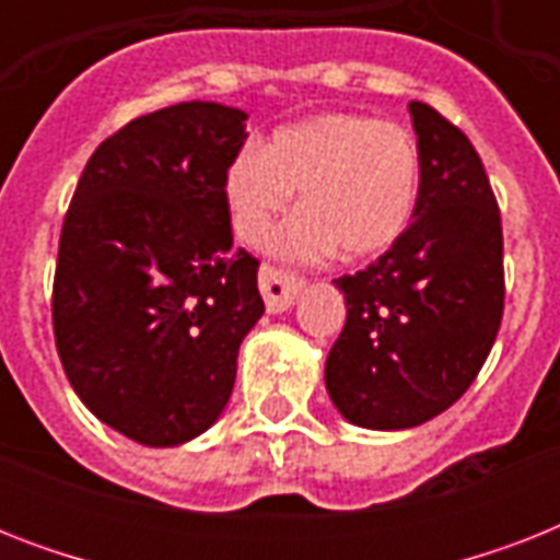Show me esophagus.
<instances>
[{
    "mask_svg": "<svg viewBox=\"0 0 560 560\" xmlns=\"http://www.w3.org/2000/svg\"><path fill=\"white\" fill-rule=\"evenodd\" d=\"M258 284H261L264 305L270 314H284L293 302H296L299 290L305 281L293 276V272L276 270V267H261L258 272Z\"/></svg>",
    "mask_w": 560,
    "mask_h": 560,
    "instance_id": "obj_1",
    "label": "esophagus"
}]
</instances>
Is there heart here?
Wrapping results in <instances>:
<instances>
[{
    "mask_svg": "<svg viewBox=\"0 0 560 560\" xmlns=\"http://www.w3.org/2000/svg\"><path fill=\"white\" fill-rule=\"evenodd\" d=\"M302 191V214L284 226L276 255L288 261L372 258L409 226L421 194L416 136L395 121L325 113L279 127L267 148L229 165L226 200L237 235L261 246Z\"/></svg>",
    "mask_w": 560,
    "mask_h": 560,
    "instance_id": "heart-1",
    "label": "heart"
}]
</instances>
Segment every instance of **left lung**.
Returning <instances> with one entry per match:
<instances>
[{
    "instance_id": "left-lung-1",
    "label": "left lung",
    "mask_w": 560,
    "mask_h": 560,
    "mask_svg": "<svg viewBox=\"0 0 560 560\" xmlns=\"http://www.w3.org/2000/svg\"><path fill=\"white\" fill-rule=\"evenodd\" d=\"M421 151L412 223L366 270L334 279L346 328L325 386L346 421L407 430L453 407L503 319V226L479 153L459 127L409 104Z\"/></svg>"
}]
</instances>
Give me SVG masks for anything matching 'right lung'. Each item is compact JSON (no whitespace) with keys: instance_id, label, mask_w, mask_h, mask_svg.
Segmentation results:
<instances>
[{"instance_id":"add662e5","label":"right lung","mask_w":560,"mask_h":560,"mask_svg":"<svg viewBox=\"0 0 560 560\" xmlns=\"http://www.w3.org/2000/svg\"><path fill=\"white\" fill-rule=\"evenodd\" d=\"M246 113L183 101L98 144L60 232L55 342L92 416L148 447L206 433L261 319L258 261L232 249L226 171Z\"/></svg>"}]
</instances>
